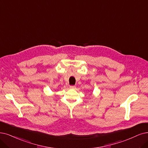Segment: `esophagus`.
Masks as SVG:
<instances>
[{
	"mask_svg": "<svg viewBox=\"0 0 148 148\" xmlns=\"http://www.w3.org/2000/svg\"><path fill=\"white\" fill-rule=\"evenodd\" d=\"M69 87H70V88H72V89H75L76 86H74V85H71V86H70Z\"/></svg>",
	"mask_w": 148,
	"mask_h": 148,
	"instance_id": "obj_1",
	"label": "esophagus"
}]
</instances>
